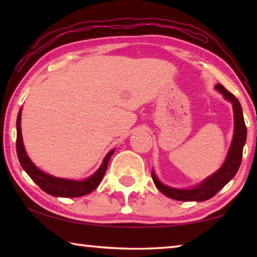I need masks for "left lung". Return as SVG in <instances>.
I'll return each instance as SVG.
<instances>
[{
  "instance_id": "left-lung-1",
  "label": "left lung",
  "mask_w": 257,
  "mask_h": 257,
  "mask_svg": "<svg viewBox=\"0 0 257 257\" xmlns=\"http://www.w3.org/2000/svg\"><path fill=\"white\" fill-rule=\"evenodd\" d=\"M215 89L219 90L227 101L231 102L233 107L234 133L227 159H225L223 165L219 169V170L191 189H177L172 188V187L165 186L158 179L155 173L152 171V178H153L156 188H158L161 193L164 194L165 196L182 202L207 201V199L214 196L217 191L222 189L223 187L232 179L234 175L237 173L239 167H240L242 159V149L243 145H245L247 136V129L245 121H243L242 108L236 96L228 92L222 85H215Z\"/></svg>"
}]
</instances>
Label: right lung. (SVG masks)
I'll use <instances>...</instances> for the list:
<instances>
[{"label": "right lung", "instance_id": "right-lung-1", "mask_svg": "<svg viewBox=\"0 0 257 257\" xmlns=\"http://www.w3.org/2000/svg\"><path fill=\"white\" fill-rule=\"evenodd\" d=\"M20 122L21 108L18 113V118H17V155H18L21 167L28 173V176L41 187L42 190L56 197H80L92 193L93 190L97 188V186L101 184L104 175H105L108 161H110L112 154L114 153V150L108 152L102 165L98 168V170L85 180L77 181L56 178L41 171L28 158L24 146Z\"/></svg>", "mask_w": 257, "mask_h": 257}]
</instances>
